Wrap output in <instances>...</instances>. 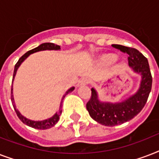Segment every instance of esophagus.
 Masks as SVG:
<instances>
[{
    "instance_id": "esophagus-1",
    "label": "esophagus",
    "mask_w": 159,
    "mask_h": 159,
    "mask_svg": "<svg viewBox=\"0 0 159 159\" xmlns=\"http://www.w3.org/2000/svg\"><path fill=\"white\" fill-rule=\"evenodd\" d=\"M88 82H89L88 79H87V78H82L77 83V87H81V86H83V85H87L88 84Z\"/></svg>"
}]
</instances>
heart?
Wrapping results in <instances>:
<instances>
[{"label": "heart", "mask_w": 159, "mask_h": 159, "mask_svg": "<svg viewBox=\"0 0 159 159\" xmlns=\"http://www.w3.org/2000/svg\"><path fill=\"white\" fill-rule=\"evenodd\" d=\"M116 60V57L114 55H110L106 57V61L108 62H114Z\"/></svg>", "instance_id": "1"}]
</instances>
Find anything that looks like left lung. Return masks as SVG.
<instances>
[{"label": "left lung", "mask_w": 159, "mask_h": 159, "mask_svg": "<svg viewBox=\"0 0 159 159\" xmlns=\"http://www.w3.org/2000/svg\"><path fill=\"white\" fill-rule=\"evenodd\" d=\"M112 47L129 55V65L134 72L141 75V82L134 94L118 103L100 102L97 91L92 88L87 110L94 120L106 126L120 125L137 116L145 106L152 88V75L148 59L136 48L120 44H113Z\"/></svg>", "instance_id": "8db88e82"}]
</instances>
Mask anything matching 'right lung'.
Segmentation results:
<instances>
[{"label": "right lung", "mask_w": 159, "mask_h": 159, "mask_svg": "<svg viewBox=\"0 0 159 159\" xmlns=\"http://www.w3.org/2000/svg\"><path fill=\"white\" fill-rule=\"evenodd\" d=\"M60 49V46L57 45V44H54L53 43H44L40 44L39 46H38L37 48H34L33 49H31V50L28 51L27 53H25V54L22 56V57L18 60V62H16V66H15V69H14V74H13V80H12V82L14 81V78H15V76L16 74V71L18 69V67H20V65L24 62V60L25 59L26 57H28L30 56V54L34 53H36V52H39V51H43V50H59ZM12 86H11V102H12V105H13V107L15 109V111L16 112V115L19 117V119L24 124H25L28 126H30L32 128L34 129H47L52 128L53 126H54L57 122L59 120V116L60 115L62 114V104H60V107L59 110L57 111V113L55 114L54 116H52L51 118L47 119V120H44L42 121H34L31 120H29V119L25 118V116H23L20 113V111L16 109V105H15V102H14V97H13V92H12ZM74 90V87H71L70 89H68L66 92L65 95L63 96V97L66 96L67 94H68L69 92H72ZM62 103V102H61Z\"/></svg>", "instance_id": "1"}]
</instances>
